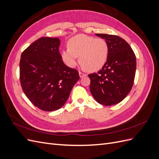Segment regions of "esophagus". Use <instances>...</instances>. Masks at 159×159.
<instances>
[{
  "label": "esophagus",
  "instance_id": "1",
  "mask_svg": "<svg viewBox=\"0 0 159 159\" xmlns=\"http://www.w3.org/2000/svg\"><path fill=\"white\" fill-rule=\"evenodd\" d=\"M79 74H80V77L81 78H84V76L87 75V74H85L83 73V72H81V71H79Z\"/></svg>",
  "mask_w": 159,
  "mask_h": 159
}]
</instances>
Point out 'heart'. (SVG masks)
Instances as JSON below:
<instances>
[{
	"mask_svg": "<svg viewBox=\"0 0 159 159\" xmlns=\"http://www.w3.org/2000/svg\"><path fill=\"white\" fill-rule=\"evenodd\" d=\"M68 48L62 50L61 57L70 68L78 64V57L84 68L90 71H98L106 63L109 46L103 38L80 34L68 41Z\"/></svg>",
	"mask_w": 159,
	"mask_h": 159,
	"instance_id": "obj_1",
	"label": "heart"
}]
</instances>
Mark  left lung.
<instances>
[{"mask_svg":"<svg viewBox=\"0 0 159 159\" xmlns=\"http://www.w3.org/2000/svg\"><path fill=\"white\" fill-rule=\"evenodd\" d=\"M106 40L109 54L106 63L98 73L89 74L90 91L97 102L113 105L121 102L131 90L136 71V56L122 38L107 34H95Z\"/></svg>","mask_w":159,"mask_h":159,"instance_id":"obj_1","label":"left lung"}]
</instances>
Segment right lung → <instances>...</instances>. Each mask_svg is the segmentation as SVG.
<instances>
[{"mask_svg":"<svg viewBox=\"0 0 159 159\" xmlns=\"http://www.w3.org/2000/svg\"><path fill=\"white\" fill-rule=\"evenodd\" d=\"M57 38L42 37L21 54L20 80L24 93L36 107L44 111L60 109L80 79L78 70L63 62Z\"/></svg>","mask_w":159,"mask_h":159,"instance_id":"right-lung-1","label":"right lung"}]
</instances>
